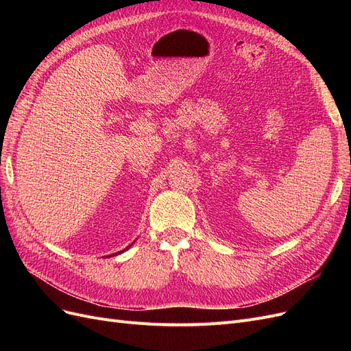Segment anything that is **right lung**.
I'll use <instances>...</instances> for the list:
<instances>
[{
  "mask_svg": "<svg viewBox=\"0 0 351 351\" xmlns=\"http://www.w3.org/2000/svg\"><path fill=\"white\" fill-rule=\"evenodd\" d=\"M130 246H132V244H130ZM130 246H129V247H130ZM129 247H127V249H129ZM124 250H125V249H124ZM124 250H121V252H124ZM121 252H119V253H115V254H120Z\"/></svg>",
  "mask_w": 351,
  "mask_h": 351,
  "instance_id": "obj_1",
  "label": "right lung"
}]
</instances>
